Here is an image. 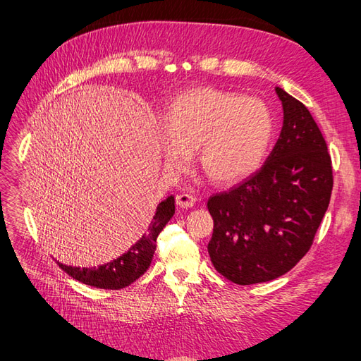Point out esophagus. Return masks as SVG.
<instances>
[{"label":"esophagus","instance_id":"34e87169","mask_svg":"<svg viewBox=\"0 0 361 361\" xmlns=\"http://www.w3.org/2000/svg\"><path fill=\"white\" fill-rule=\"evenodd\" d=\"M175 202L176 204L180 206V208H192L195 204V197L190 195V194H178L175 197Z\"/></svg>","mask_w":361,"mask_h":361}]
</instances>
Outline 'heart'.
<instances>
[{
	"instance_id": "obj_1",
	"label": "heart",
	"mask_w": 361,
	"mask_h": 361,
	"mask_svg": "<svg viewBox=\"0 0 361 361\" xmlns=\"http://www.w3.org/2000/svg\"><path fill=\"white\" fill-rule=\"evenodd\" d=\"M273 133V111L262 99L216 88H194L176 96L158 128L166 171H186L198 149L204 173L221 185L255 173Z\"/></svg>"
}]
</instances>
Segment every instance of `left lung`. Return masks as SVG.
<instances>
[{"label":"left lung","instance_id":"8db88e82","mask_svg":"<svg viewBox=\"0 0 361 361\" xmlns=\"http://www.w3.org/2000/svg\"><path fill=\"white\" fill-rule=\"evenodd\" d=\"M276 94L283 122L265 164L208 200L214 220L211 262L239 286L290 271L310 250L331 202L332 161L317 122L287 91L276 87Z\"/></svg>","mask_w":361,"mask_h":361}]
</instances>
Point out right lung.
<instances>
[{
  "label": "right lung",
  "instance_id": "obj_1",
  "mask_svg": "<svg viewBox=\"0 0 361 361\" xmlns=\"http://www.w3.org/2000/svg\"><path fill=\"white\" fill-rule=\"evenodd\" d=\"M173 214L175 198L173 195H169L166 200L157 206V212L153 216V220L150 221L147 233H144L141 239L132 245L124 255H121L118 259L111 260L109 264L93 268L71 267L60 262L57 264L73 279L87 283V286L109 290L124 288L147 271V268L152 264L153 255H155L158 235L167 225V221L172 219Z\"/></svg>",
  "mask_w": 361,
  "mask_h": 361
}]
</instances>
